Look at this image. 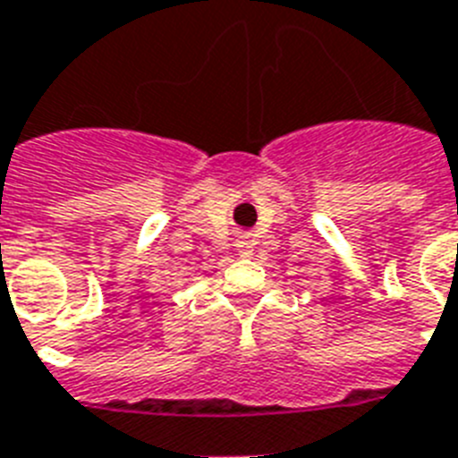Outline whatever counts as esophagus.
Wrapping results in <instances>:
<instances>
[{"mask_svg": "<svg viewBox=\"0 0 458 458\" xmlns=\"http://www.w3.org/2000/svg\"><path fill=\"white\" fill-rule=\"evenodd\" d=\"M235 247H237V251H240L242 256H249V254H251V249H254V244H251L249 235H240L235 240Z\"/></svg>", "mask_w": 458, "mask_h": 458, "instance_id": "34e87169", "label": "esophagus"}]
</instances>
